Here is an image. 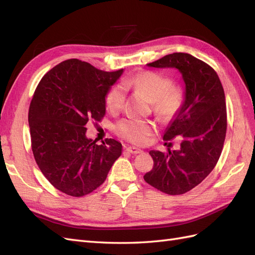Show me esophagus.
Here are the masks:
<instances>
[{"mask_svg": "<svg viewBox=\"0 0 255 255\" xmlns=\"http://www.w3.org/2000/svg\"><path fill=\"white\" fill-rule=\"evenodd\" d=\"M126 151H128L130 154H139V153L142 152V150L138 149V148H135V146H128V148H127Z\"/></svg>", "mask_w": 255, "mask_h": 255, "instance_id": "obj_1", "label": "esophagus"}]
</instances>
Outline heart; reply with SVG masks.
Segmentation results:
<instances>
[{"mask_svg": "<svg viewBox=\"0 0 255 255\" xmlns=\"http://www.w3.org/2000/svg\"><path fill=\"white\" fill-rule=\"evenodd\" d=\"M171 86L170 80L156 72L146 71L129 76L123 85H115L107 92L106 107L111 113H118L125 105L126 88H136L152 102L154 113L161 120H170L179 113L183 104L182 91ZM117 132L130 142L142 144L154 132V125L148 120L125 119L118 123Z\"/></svg>", "mask_w": 255, "mask_h": 255, "instance_id": "heart-1", "label": "heart"}]
</instances>
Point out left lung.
<instances>
[{
  "instance_id": "left-lung-1",
  "label": "left lung",
  "mask_w": 255,
  "mask_h": 255,
  "mask_svg": "<svg viewBox=\"0 0 255 255\" xmlns=\"http://www.w3.org/2000/svg\"><path fill=\"white\" fill-rule=\"evenodd\" d=\"M146 66L176 69L184 100L164 133L165 140L181 136V148L151 150L154 166L143 179L165 194L182 195L201 183L220 157L227 132L225 91L214 69L188 53L169 54Z\"/></svg>"
}]
</instances>
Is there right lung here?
<instances>
[{"mask_svg":"<svg viewBox=\"0 0 255 255\" xmlns=\"http://www.w3.org/2000/svg\"><path fill=\"white\" fill-rule=\"evenodd\" d=\"M122 73L68 59L38 84L28 111L32 150L43 175L64 194H90L121 155L119 141L110 138L97 144L86 136V125L104 117L107 92Z\"/></svg>","mask_w":255,"mask_h":255,"instance_id":"add662e5","label":"right lung"}]
</instances>
